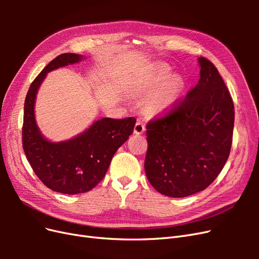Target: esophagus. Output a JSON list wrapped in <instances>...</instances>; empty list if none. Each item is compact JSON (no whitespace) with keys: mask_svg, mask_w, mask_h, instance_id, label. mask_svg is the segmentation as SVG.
<instances>
[{"mask_svg":"<svg viewBox=\"0 0 259 259\" xmlns=\"http://www.w3.org/2000/svg\"><path fill=\"white\" fill-rule=\"evenodd\" d=\"M145 130H146V126H145V124L142 121H138L135 124V127H134V133H135V134H143V133L145 132Z\"/></svg>","mask_w":259,"mask_h":259,"instance_id":"esophagus-1","label":"esophagus"}]
</instances>
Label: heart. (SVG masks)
I'll return each mask as SVG.
<instances>
[{
  "label": "heart",
  "instance_id": "b5f03b06",
  "mask_svg": "<svg viewBox=\"0 0 259 259\" xmlns=\"http://www.w3.org/2000/svg\"><path fill=\"white\" fill-rule=\"evenodd\" d=\"M170 69L162 64L154 65L139 77L138 93L153 91L147 99V109L151 112L166 110L173 105L184 90V81L178 75H170Z\"/></svg>",
  "mask_w": 259,
  "mask_h": 259
}]
</instances>
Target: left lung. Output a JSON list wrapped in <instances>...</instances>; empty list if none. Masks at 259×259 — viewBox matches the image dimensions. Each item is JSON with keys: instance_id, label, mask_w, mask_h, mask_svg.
Returning <instances> with one entry per match:
<instances>
[{"instance_id": "1", "label": "left lung", "mask_w": 259, "mask_h": 259, "mask_svg": "<svg viewBox=\"0 0 259 259\" xmlns=\"http://www.w3.org/2000/svg\"><path fill=\"white\" fill-rule=\"evenodd\" d=\"M200 80L165 114L147 124L145 170L156 191L173 198L200 192L229 158L234 105L213 62L200 57Z\"/></svg>"}]
</instances>
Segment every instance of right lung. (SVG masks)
Returning a JSON list of instances; mask_svg holds the SVG:
<instances>
[{
    "label": "right lung",
    "mask_w": 259,
    "mask_h": 259,
    "mask_svg": "<svg viewBox=\"0 0 259 259\" xmlns=\"http://www.w3.org/2000/svg\"><path fill=\"white\" fill-rule=\"evenodd\" d=\"M73 53L54 58L31 83L25 100L22 148L38 179L53 191L76 194L92 190L101 182L112 156L133 134L135 117H104L83 134L62 143H50L38 132L34 119V100L46 73L80 61Z\"/></svg>",
    "instance_id": "add662e5"
}]
</instances>
